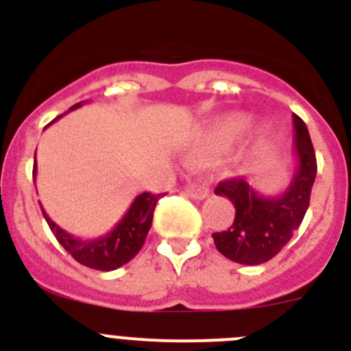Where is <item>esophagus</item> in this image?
<instances>
[{
	"label": "esophagus",
	"instance_id": "obj_1",
	"mask_svg": "<svg viewBox=\"0 0 351 351\" xmlns=\"http://www.w3.org/2000/svg\"><path fill=\"white\" fill-rule=\"evenodd\" d=\"M184 195H188L193 200H204L209 197V186L206 182H193L184 188Z\"/></svg>",
	"mask_w": 351,
	"mask_h": 351
}]
</instances>
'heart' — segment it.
Returning <instances> with one entry per match:
<instances>
[{
	"label": "heart",
	"instance_id": "1",
	"mask_svg": "<svg viewBox=\"0 0 351 351\" xmlns=\"http://www.w3.org/2000/svg\"><path fill=\"white\" fill-rule=\"evenodd\" d=\"M251 117L247 114H228L221 119L214 121L213 125L202 133V144L209 151H223L243 137V133L250 128ZM269 138V126L260 125L256 128V141Z\"/></svg>",
	"mask_w": 351,
	"mask_h": 351
}]
</instances>
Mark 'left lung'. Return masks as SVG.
<instances>
[{"instance_id":"left-lung-1","label":"left lung","mask_w":351,"mask_h":351,"mask_svg":"<svg viewBox=\"0 0 351 351\" xmlns=\"http://www.w3.org/2000/svg\"><path fill=\"white\" fill-rule=\"evenodd\" d=\"M293 130L297 169L280 195L265 197L241 178L226 179L214 190L235 207L230 228L213 234L219 253L232 262L244 265L267 262L280 253L302 223L316 178V156L308 126L297 114H293Z\"/></svg>"}]
</instances>
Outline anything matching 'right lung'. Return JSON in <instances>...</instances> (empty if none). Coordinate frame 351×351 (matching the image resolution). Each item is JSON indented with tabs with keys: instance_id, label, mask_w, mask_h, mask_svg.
Here are the masks:
<instances>
[{
	"instance_id": "add662e5",
	"label": "right lung",
	"mask_w": 351,
	"mask_h": 351,
	"mask_svg": "<svg viewBox=\"0 0 351 351\" xmlns=\"http://www.w3.org/2000/svg\"><path fill=\"white\" fill-rule=\"evenodd\" d=\"M80 105H82V101L73 105L70 110H75ZM60 117H63V114L56 117L54 121H58ZM33 178H36V153L35 167H33ZM165 193L153 195L145 191V193L135 197L130 209L126 210L125 216L121 218V221L114 226L112 230L96 239H80L68 234L66 230H63L60 225H56L49 218V214L45 210L42 209V213L47 225L51 226L52 234L58 239V243L77 262L82 263V265H86L89 269H96V271H114V269H119L121 265L128 263L141 251V247L144 246V241L147 237L151 223H153L154 207H156L158 200Z\"/></svg>"
}]
</instances>
